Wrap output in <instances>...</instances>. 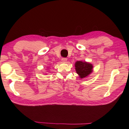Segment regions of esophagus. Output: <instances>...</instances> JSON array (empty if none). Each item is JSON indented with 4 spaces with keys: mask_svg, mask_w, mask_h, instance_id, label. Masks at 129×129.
I'll use <instances>...</instances> for the list:
<instances>
[{
    "mask_svg": "<svg viewBox=\"0 0 129 129\" xmlns=\"http://www.w3.org/2000/svg\"><path fill=\"white\" fill-rule=\"evenodd\" d=\"M61 61L62 62H66L67 61V59L65 58V57H63L61 59Z\"/></svg>",
    "mask_w": 129,
    "mask_h": 129,
    "instance_id": "esophagus-1",
    "label": "esophagus"
}]
</instances>
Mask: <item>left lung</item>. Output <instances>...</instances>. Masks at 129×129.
Returning <instances> with one entry per match:
<instances>
[{
  "mask_svg": "<svg viewBox=\"0 0 129 129\" xmlns=\"http://www.w3.org/2000/svg\"><path fill=\"white\" fill-rule=\"evenodd\" d=\"M75 66L76 73L81 79L86 77L92 72V65L88 62L78 61L75 64Z\"/></svg>",
  "mask_w": 129,
  "mask_h": 129,
  "instance_id": "left-lung-1",
  "label": "left lung"
}]
</instances>
